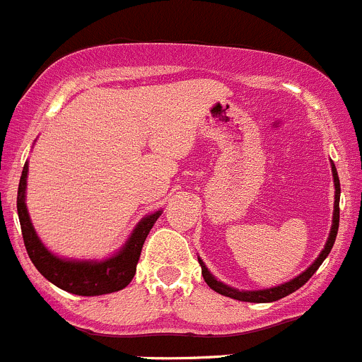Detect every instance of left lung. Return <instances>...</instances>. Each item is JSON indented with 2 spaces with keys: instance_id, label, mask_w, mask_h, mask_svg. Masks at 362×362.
Listing matches in <instances>:
<instances>
[{
  "instance_id": "1",
  "label": "left lung",
  "mask_w": 362,
  "mask_h": 362,
  "mask_svg": "<svg viewBox=\"0 0 362 362\" xmlns=\"http://www.w3.org/2000/svg\"><path fill=\"white\" fill-rule=\"evenodd\" d=\"M332 177H334V187H336L332 230H331V235H329V240H327V244H325L324 251L320 252V256H318V258L315 259V263L310 267V269L304 270L303 274L297 276L296 279H292V281L285 283V285H281V286H274V288H269V290H256V292H238V290H233V288H230V286H226V285H223V283L217 281V279L214 278L212 274H210L209 270H206V267L203 265L202 259H199V265H202V274H203V279H205L206 285H209L212 290H216L217 293H221V296L231 297V299H237V300H244V303H272V300H279V299H283V297H286V296H290V293H293V292H296V290H299L300 286H303L304 283H306L308 279H310L311 276H313L315 272H317V269L322 265V262H324V259L327 258V255H329V252H331L332 245H334L336 235H338V226H339V191H341V187H339L338 171H336L334 164H332Z\"/></svg>"
}]
</instances>
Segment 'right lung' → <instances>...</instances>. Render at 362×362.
Segmentation results:
<instances>
[{
    "instance_id": "right-lung-1",
    "label": "right lung",
    "mask_w": 362,
    "mask_h": 362,
    "mask_svg": "<svg viewBox=\"0 0 362 362\" xmlns=\"http://www.w3.org/2000/svg\"><path fill=\"white\" fill-rule=\"evenodd\" d=\"M26 177L28 164H24L23 175L19 180V191H17V214L21 221V231H23V240L26 245V251L37 270L44 276L47 281L56 285L65 292L76 293V296H104V293L118 292L125 288L132 281L136 274V265H138L141 247L145 244V238L148 231L152 230L153 223L159 212L146 216L141 223L132 231L127 244L122 247L113 258L106 262H69L58 256L51 255L47 249L42 245L31 226L30 216H28L26 203H24V191H26Z\"/></svg>"
}]
</instances>
